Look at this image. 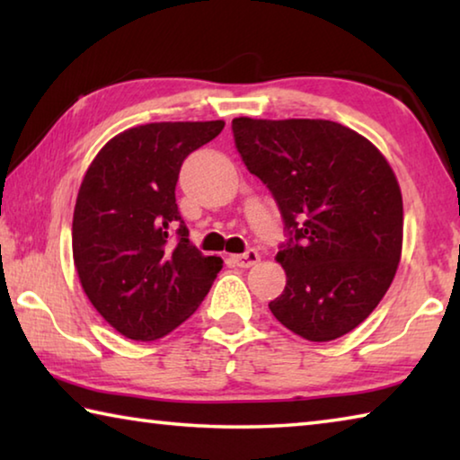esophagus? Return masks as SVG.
I'll list each match as a JSON object with an SVG mask.
<instances>
[{
    "mask_svg": "<svg viewBox=\"0 0 460 460\" xmlns=\"http://www.w3.org/2000/svg\"><path fill=\"white\" fill-rule=\"evenodd\" d=\"M233 261H235L239 268H252L260 261V253L255 252V249H249V252H245V253L233 255Z\"/></svg>",
    "mask_w": 460,
    "mask_h": 460,
    "instance_id": "esophagus-1",
    "label": "esophagus"
}]
</instances>
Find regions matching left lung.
Listing matches in <instances>:
<instances>
[{
    "label": "left lung",
    "instance_id": "obj_1",
    "mask_svg": "<svg viewBox=\"0 0 460 460\" xmlns=\"http://www.w3.org/2000/svg\"><path fill=\"white\" fill-rule=\"evenodd\" d=\"M247 170L274 194L290 241L270 310L298 337L351 332L392 286L403 243L402 190L367 137L329 119H233Z\"/></svg>",
    "mask_w": 460,
    "mask_h": 460
}]
</instances>
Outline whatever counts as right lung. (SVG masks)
Here are the masks:
<instances>
[{
	"instance_id": "obj_1",
	"label": "right lung",
	"mask_w": 460,
	"mask_h": 460,
	"mask_svg": "<svg viewBox=\"0 0 460 460\" xmlns=\"http://www.w3.org/2000/svg\"><path fill=\"white\" fill-rule=\"evenodd\" d=\"M223 128V119L129 128L84 172L73 215L75 268L91 305L123 337L172 332L223 268L221 258H205L189 241L174 194L186 155Z\"/></svg>"
}]
</instances>
